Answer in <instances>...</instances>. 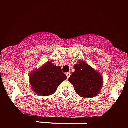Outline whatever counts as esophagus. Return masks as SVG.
<instances>
[{"label":"esophagus","instance_id":"34e87169","mask_svg":"<svg viewBox=\"0 0 128 128\" xmlns=\"http://www.w3.org/2000/svg\"><path fill=\"white\" fill-rule=\"evenodd\" d=\"M66 76H67V77L68 78H70V75H71V74H70V72H68V73H66Z\"/></svg>","mask_w":128,"mask_h":128}]
</instances>
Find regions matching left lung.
Returning <instances> with one entry per match:
<instances>
[{
	"instance_id": "8db88e82",
	"label": "left lung",
	"mask_w": 128,
	"mask_h": 128,
	"mask_svg": "<svg viewBox=\"0 0 128 128\" xmlns=\"http://www.w3.org/2000/svg\"><path fill=\"white\" fill-rule=\"evenodd\" d=\"M74 69L68 80L74 86L77 94L88 98L98 94L103 86L101 74L83 60L74 66Z\"/></svg>"
}]
</instances>
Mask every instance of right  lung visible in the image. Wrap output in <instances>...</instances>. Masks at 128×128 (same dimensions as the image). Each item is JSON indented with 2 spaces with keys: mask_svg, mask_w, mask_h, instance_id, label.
Here are the masks:
<instances>
[{
  "mask_svg": "<svg viewBox=\"0 0 128 128\" xmlns=\"http://www.w3.org/2000/svg\"><path fill=\"white\" fill-rule=\"evenodd\" d=\"M30 83L36 94L48 96L54 94L60 83L68 78L60 66H54L51 61L32 72L30 75Z\"/></svg>",
  "mask_w": 128,
  "mask_h": 128,
  "instance_id": "1",
  "label": "right lung"
}]
</instances>
